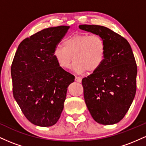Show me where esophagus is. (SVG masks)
Wrapping results in <instances>:
<instances>
[{"instance_id": "1", "label": "esophagus", "mask_w": 146, "mask_h": 146, "mask_svg": "<svg viewBox=\"0 0 146 146\" xmlns=\"http://www.w3.org/2000/svg\"><path fill=\"white\" fill-rule=\"evenodd\" d=\"M75 80L77 82H81L82 78H80V77H78V76H75Z\"/></svg>"}]
</instances>
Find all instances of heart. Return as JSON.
<instances>
[{
  "label": "heart",
  "mask_w": 146,
  "mask_h": 146,
  "mask_svg": "<svg viewBox=\"0 0 146 146\" xmlns=\"http://www.w3.org/2000/svg\"><path fill=\"white\" fill-rule=\"evenodd\" d=\"M105 40L101 36L75 33L64 40L63 46L58 45L53 56L60 67L67 69L74 60L73 69L78 73H93L102 66L106 56Z\"/></svg>",
  "instance_id": "b5f03b06"
}]
</instances>
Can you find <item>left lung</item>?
<instances>
[{
    "label": "left lung",
    "mask_w": 146,
    "mask_h": 146,
    "mask_svg": "<svg viewBox=\"0 0 146 146\" xmlns=\"http://www.w3.org/2000/svg\"><path fill=\"white\" fill-rule=\"evenodd\" d=\"M79 27L101 36L106 46L102 66L82 80L85 103L95 121L115 124L124 117L136 93L137 67L131 46L125 38L106 27Z\"/></svg>",
    "instance_id": "8db88e82"
}]
</instances>
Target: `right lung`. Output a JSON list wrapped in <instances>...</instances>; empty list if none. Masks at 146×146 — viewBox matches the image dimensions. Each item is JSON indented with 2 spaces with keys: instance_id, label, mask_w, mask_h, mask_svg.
I'll return each instance as SVG.
<instances>
[{
  "instance_id": "obj_1",
  "label": "right lung",
  "mask_w": 146,
  "mask_h": 146,
  "mask_svg": "<svg viewBox=\"0 0 146 146\" xmlns=\"http://www.w3.org/2000/svg\"><path fill=\"white\" fill-rule=\"evenodd\" d=\"M68 26L49 27L21 42L11 67L13 95L31 123L56 124L64 108L67 88L74 75L60 67L53 56Z\"/></svg>"
}]
</instances>
